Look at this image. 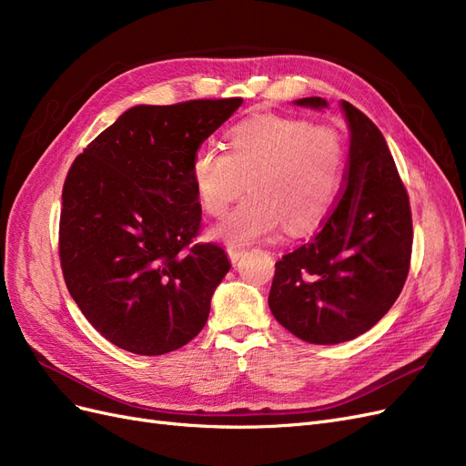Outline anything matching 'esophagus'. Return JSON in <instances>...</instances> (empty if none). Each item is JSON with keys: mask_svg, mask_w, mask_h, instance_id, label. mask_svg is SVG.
I'll return each mask as SVG.
<instances>
[{"mask_svg": "<svg viewBox=\"0 0 466 466\" xmlns=\"http://www.w3.org/2000/svg\"><path fill=\"white\" fill-rule=\"evenodd\" d=\"M228 255H229V260L231 262H237L238 258H241L245 255V248L243 247H228Z\"/></svg>", "mask_w": 466, "mask_h": 466, "instance_id": "1", "label": "esophagus"}]
</instances>
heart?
Wrapping results in <instances>:
<instances>
[{"label": "heart", "mask_w": 466, "mask_h": 466, "mask_svg": "<svg viewBox=\"0 0 466 466\" xmlns=\"http://www.w3.org/2000/svg\"><path fill=\"white\" fill-rule=\"evenodd\" d=\"M346 144L332 126L303 118L262 115L228 132V153L200 147L192 157V180L209 216H223L243 194L250 196L225 218L216 235L231 245L288 231H311L340 192Z\"/></svg>", "instance_id": "heart-1"}]
</instances>
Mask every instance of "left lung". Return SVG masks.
Wrapping results in <instances>:
<instances>
[{
  "mask_svg": "<svg viewBox=\"0 0 466 466\" xmlns=\"http://www.w3.org/2000/svg\"><path fill=\"white\" fill-rule=\"evenodd\" d=\"M324 108L320 96L295 101ZM350 153L340 198L307 243L276 262L268 305L309 344H340L387 315L410 270L412 211L377 126L342 101Z\"/></svg>",
  "mask_w": 466,
  "mask_h": 466,
  "instance_id": "obj_1",
  "label": "left lung"
}]
</instances>
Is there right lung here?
<instances>
[{
    "instance_id": "right-lung-1",
    "label": "right lung",
    "mask_w": 466,
    "mask_h": 466,
    "mask_svg": "<svg viewBox=\"0 0 466 466\" xmlns=\"http://www.w3.org/2000/svg\"><path fill=\"white\" fill-rule=\"evenodd\" d=\"M241 103L134 106L69 167L62 274L95 330L126 351L163 356L204 329L231 264L219 245L194 243L202 208L190 165Z\"/></svg>"
}]
</instances>
